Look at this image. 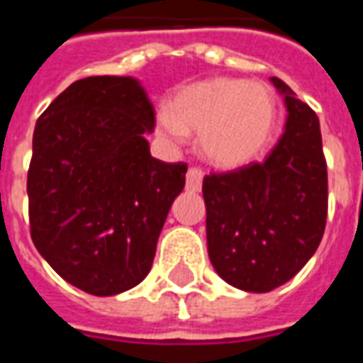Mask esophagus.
Returning a JSON list of instances; mask_svg holds the SVG:
<instances>
[{
	"label": "esophagus",
	"mask_w": 363,
	"mask_h": 363,
	"mask_svg": "<svg viewBox=\"0 0 363 363\" xmlns=\"http://www.w3.org/2000/svg\"><path fill=\"white\" fill-rule=\"evenodd\" d=\"M202 179H204V173L196 169V167H190L189 173H186V190L190 192H198L202 189Z\"/></svg>",
	"instance_id": "1"
}]
</instances>
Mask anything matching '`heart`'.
<instances>
[{
  "label": "heart",
  "instance_id": "b5f03b06",
  "mask_svg": "<svg viewBox=\"0 0 363 363\" xmlns=\"http://www.w3.org/2000/svg\"><path fill=\"white\" fill-rule=\"evenodd\" d=\"M276 104L260 83L212 77L177 93L171 106L155 116L157 134L182 143L189 132H200V153L225 169L247 165L264 150L272 134Z\"/></svg>",
  "mask_w": 363,
  "mask_h": 363
}]
</instances>
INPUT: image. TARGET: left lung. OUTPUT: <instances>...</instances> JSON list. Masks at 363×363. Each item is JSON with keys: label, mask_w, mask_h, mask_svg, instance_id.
<instances>
[{"label": "left lung", "mask_w": 363, "mask_h": 363, "mask_svg": "<svg viewBox=\"0 0 363 363\" xmlns=\"http://www.w3.org/2000/svg\"><path fill=\"white\" fill-rule=\"evenodd\" d=\"M288 111L264 161L206 174L210 262L233 288L267 294L291 280L319 247L327 223V161L317 114L278 77Z\"/></svg>", "instance_id": "obj_1"}]
</instances>
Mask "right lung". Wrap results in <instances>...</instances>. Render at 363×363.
<instances>
[{
    "instance_id": "add662e5",
    "label": "right lung",
    "mask_w": 363,
    "mask_h": 363,
    "mask_svg": "<svg viewBox=\"0 0 363 363\" xmlns=\"http://www.w3.org/2000/svg\"><path fill=\"white\" fill-rule=\"evenodd\" d=\"M155 112L135 77L72 83L36 120L27 194L43 259L91 296H116L150 274L186 163L151 157Z\"/></svg>"
}]
</instances>
